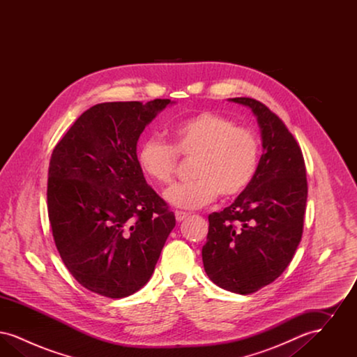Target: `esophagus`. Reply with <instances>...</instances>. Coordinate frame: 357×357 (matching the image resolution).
Wrapping results in <instances>:
<instances>
[{"mask_svg": "<svg viewBox=\"0 0 357 357\" xmlns=\"http://www.w3.org/2000/svg\"><path fill=\"white\" fill-rule=\"evenodd\" d=\"M187 213H185V211H179V210H175V220L178 222H182L185 218H186Z\"/></svg>", "mask_w": 357, "mask_h": 357, "instance_id": "obj_1", "label": "esophagus"}]
</instances>
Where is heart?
Segmentation results:
<instances>
[{"label":"heart","instance_id":"1","mask_svg":"<svg viewBox=\"0 0 357 357\" xmlns=\"http://www.w3.org/2000/svg\"><path fill=\"white\" fill-rule=\"evenodd\" d=\"M171 144L153 136L137 149V165L155 185H170L179 169V156L194 159L191 182L170 187L169 204L199 208L218 195L234 198L255 179L261 158V142L253 130L213 111L178 120L169 131Z\"/></svg>","mask_w":357,"mask_h":357}]
</instances>
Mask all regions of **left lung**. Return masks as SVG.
Masks as SVG:
<instances>
[{"label": "left lung", "instance_id": "8db88e82", "mask_svg": "<svg viewBox=\"0 0 357 357\" xmlns=\"http://www.w3.org/2000/svg\"><path fill=\"white\" fill-rule=\"evenodd\" d=\"M264 151L253 182L229 207L208 215L204 272L220 288L255 293L288 268L303 237L307 182L303 151L285 123L250 98Z\"/></svg>", "mask_w": 357, "mask_h": 357}]
</instances>
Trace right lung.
<instances>
[{
	"label": "right lung",
	"mask_w": 357,
	"mask_h": 357,
	"mask_svg": "<svg viewBox=\"0 0 357 357\" xmlns=\"http://www.w3.org/2000/svg\"><path fill=\"white\" fill-rule=\"evenodd\" d=\"M167 104H96L52 153L47 201L54 245L75 280L104 297L144 287L175 226L136 159L139 136Z\"/></svg>",
	"instance_id": "right-lung-1"
}]
</instances>
